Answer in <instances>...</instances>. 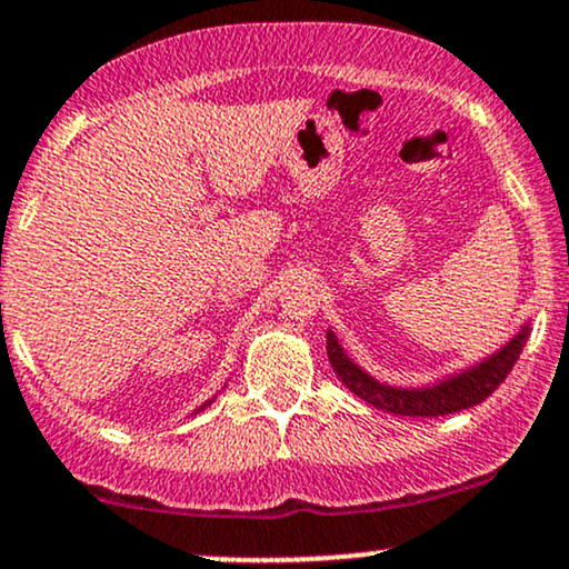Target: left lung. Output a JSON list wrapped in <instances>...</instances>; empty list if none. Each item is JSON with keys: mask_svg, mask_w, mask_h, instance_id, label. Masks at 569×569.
Masks as SVG:
<instances>
[{"mask_svg": "<svg viewBox=\"0 0 569 569\" xmlns=\"http://www.w3.org/2000/svg\"><path fill=\"white\" fill-rule=\"evenodd\" d=\"M527 335L530 329L521 326V331L516 335L506 348L495 352L492 358H487L485 363L473 367L471 371H462V375L449 377L433 388H420V390H407V388H390L371 380L367 371H361L356 363L345 356L339 348L337 337H326V350H329V361L335 367L337 377L350 388V393L371 403V407L382 411H393V415L403 417H441L452 415V411L471 409L476 403L485 401L487 396L495 393V388L506 380L508 371L513 369V363L519 361L521 348H525Z\"/></svg>", "mask_w": 569, "mask_h": 569, "instance_id": "8db88e82", "label": "left lung"}]
</instances>
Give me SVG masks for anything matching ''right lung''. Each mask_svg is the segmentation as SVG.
Instances as JSON below:
<instances>
[{
  "mask_svg": "<svg viewBox=\"0 0 569 569\" xmlns=\"http://www.w3.org/2000/svg\"><path fill=\"white\" fill-rule=\"evenodd\" d=\"M208 403H211V401H208ZM208 403H206V407H208ZM206 407H200V409H206Z\"/></svg>",
  "mask_w": 569,
  "mask_h": 569,
  "instance_id": "add662e5",
  "label": "right lung"
}]
</instances>
